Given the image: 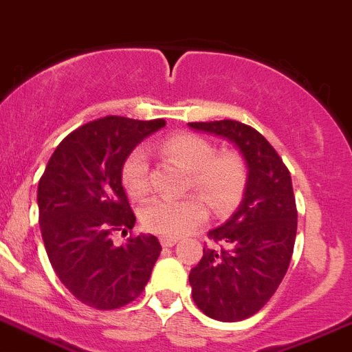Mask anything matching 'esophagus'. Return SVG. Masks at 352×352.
<instances>
[{
    "mask_svg": "<svg viewBox=\"0 0 352 352\" xmlns=\"http://www.w3.org/2000/svg\"><path fill=\"white\" fill-rule=\"evenodd\" d=\"M159 241H161V245H164V248H173V245H176L177 237H166V235H162Z\"/></svg>",
    "mask_w": 352,
    "mask_h": 352,
    "instance_id": "1",
    "label": "esophagus"
}]
</instances>
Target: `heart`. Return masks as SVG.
Returning <instances> with one entry per match:
<instances>
[{"label":"heart","instance_id":"b5f03b06","mask_svg":"<svg viewBox=\"0 0 352 352\" xmlns=\"http://www.w3.org/2000/svg\"><path fill=\"white\" fill-rule=\"evenodd\" d=\"M157 152L177 162L191 177V186L217 213H227L241 198L245 184V164L235 152L215 155V147L195 133H175L157 146ZM122 183L126 193L140 198L149 191V159L142 147L126 155L122 166ZM206 219V206L200 198L183 200L155 198L140 212L147 230L166 237H177Z\"/></svg>","mask_w":352,"mask_h":352}]
</instances>
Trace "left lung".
<instances>
[{"label": "left lung", "instance_id": "8db88e82", "mask_svg": "<svg viewBox=\"0 0 352 352\" xmlns=\"http://www.w3.org/2000/svg\"><path fill=\"white\" fill-rule=\"evenodd\" d=\"M188 125L229 140L248 168L239 208L208 232L220 248H203L201 261L190 273L191 295L203 314L220 322L244 320L274 295L292 261L296 237L292 176L252 126L235 120Z\"/></svg>", "mask_w": 352, "mask_h": 352}]
</instances>
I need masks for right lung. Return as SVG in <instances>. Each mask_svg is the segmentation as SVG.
<instances>
[{
	"label": "right lung",
	"mask_w": 352,
	"mask_h": 352,
	"mask_svg": "<svg viewBox=\"0 0 352 352\" xmlns=\"http://www.w3.org/2000/svg\"><path fill=\"white\" fill-rule=\"evenodd\" d=\"M164 125L125 117L86 123L57 146L41 177L38 222L47 256L63 285L93 309H120L135 300L161 254L154 235L113 245L111 234L135 226L122 184L123 161Z\"/></svg>",
	"instance_id": "add662e5"
}]
</instances>
